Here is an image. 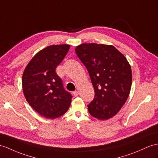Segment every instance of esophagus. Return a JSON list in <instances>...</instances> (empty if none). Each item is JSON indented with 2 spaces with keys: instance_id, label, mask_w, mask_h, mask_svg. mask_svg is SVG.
Masks as SVG:
<instances>
[{
  "instance_id": "obj_1",
  "label": "esophagus",
  "mask_w": 158,
  "mask_h": 158,
  "mask_svg": "<svg viewBox=\"0 0 158 158\" xmlns=\"http://www.w3.org/2000/svg\"><path fill=\"white\" fill-rule=\"evenodd\" d=\"M73 94H74L75 97H77V96L78 95V90H76L73 92Z\"/></svg>"
}]
</instances>
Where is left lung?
<instances>
[{"label":"left lung","mask_w":158,"mask_h":158,"mask_svg":"<svg viewBox=\"0 0 158 158\" xmlns=\"http://www.w3.org/2000/svg\"><path fill=\"white\" fill-rule=\"evenodd\" d=\"M75 52L86 66L94 89L88 112L100 120L113 117L125 103L131 88L132 72L127 60L109 45L82 44Z\"/></svg>","instance_id":"1"}]
</instances>
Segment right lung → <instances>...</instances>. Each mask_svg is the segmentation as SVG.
Wrapping results in <instances>:
<instances>
[{
    "mask_svg": "<svg viewBox=\"0 0 158 158\" xmlns=\"http://www.w3.org/2000/svg\"><path fill=\"white\" fill-rule=\"evenodd\" d=\"M70 45H53L40 51L26 66L22 86L27 101L32 108L48 118H56L67 112L72 94L64 89L56 72L67 54Z\"/></svg>",
    "mask_w": 158,
    "mask_h": 158,
    "instance_id": "right-lung-1",
    "label": "right lung"
}]
</instances>
